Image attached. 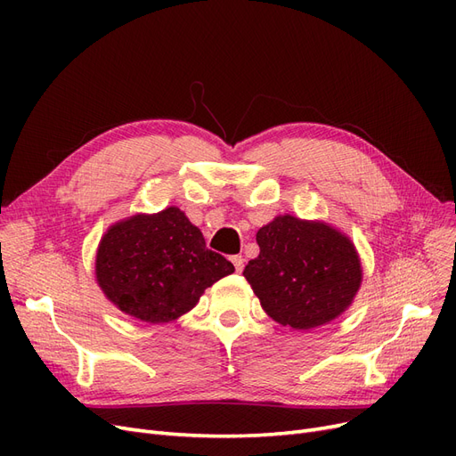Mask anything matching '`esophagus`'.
<instances>
[{"mask_svg":"<svg viewBox=\"0 0 456 456\" xmlns=\"http://www.w3.org/2000/svg\"><path fill=\"white\" fill-rule=\"evenodd\" d=\"M230 260H232L233 268H236V272L241 273V270H243V256L241 255H233Z\"/></svg>","mask_w":456,"mask_h":456,"instance_id":"34e87169","label":"esophagus"}]
</instances>
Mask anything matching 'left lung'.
Returning <instances> with one entry per match:
<instances>
[{"label": "left lung", "instance_id": "8db88e82", "mask_svg": "<svg viewBox=\"0 0 456 456\" xmlns=\"http://www.w3.org/2000/svg\"><path fill=\"white\" fill-rule=\"evenodd\" d=\"M260 255L243 275L262 308L281 325L314 329L352 305L362 265L352 241L323 223L275 216L256 233Z\"/></svg>", "mask_w": 456, "mask_h": 456}]
</instances>
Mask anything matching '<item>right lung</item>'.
<instances>
[{
	"label": "right lung",
	"mask_w": 456,
	"mask_h": 456,
	"mask_svg": "<svg viewBox=\"0 0 456 456\" xmlns=\"http://www.w3.org/2000/svg\"><path fill=\"white\" fill-rule=\"evenodd\" d=\"M232 272V262L207 249L203 233L176 207L118 223L96 253V281L104 295L146 323L176 320Z\"/></svg>",
	"instance_id": "obj_1"
}]
</instances>
